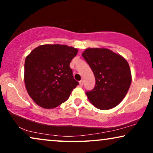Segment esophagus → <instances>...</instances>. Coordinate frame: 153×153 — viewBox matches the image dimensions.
I'll return each instance as SVG.
<instances>
[{
	"instance_id": "34e87169",
	"label": "esophagus",
	"mask_w": 153,
	"mask_h": 153,
	"mask_svg": "<svg viewBox=\"0 0 153 153\" xmlns=\"http://www.w3.org/2000/svg\"><path fill=\"white\" fill-rule=\"evenodd\" d=\"M79 85H80L81 87L83 86V80L79 81Z\"/></svg>"
}]
</instances>
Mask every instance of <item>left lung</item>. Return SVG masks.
I'll list each match as a JSON object with an SVG mask.
<instances>
[{
    "label": "left lung",
    "mask_w": 153,
    "mask_h": 153,
    "mask_svg": "<svg viewBox=\"0 0 153 153\" xmlns=\"http://www.w3.org/2000/svg\"><path fill=\"white\" fill-rule=\"evenodd\" d=\"M82 56L95 77V85L86 91L89 101L101 110L116 106L124 99L131 82L128 62L123 56L104 48H88Z\"/></svg>",
    "instance_id": "left-lung-1"
}]
</instances>
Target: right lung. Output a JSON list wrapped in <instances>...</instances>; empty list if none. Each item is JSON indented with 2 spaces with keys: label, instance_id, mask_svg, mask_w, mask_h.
Listing matches in <instances>:
<instances>
[{
  "label": "right lung",
  "instance_id": "1",
  "mask_svg": "<svg viewBox=\"0 0 153 153\" xmlns=\"http://www.w3.org/2000/svg\"><path fill=\"white\" fill-rule=\"evenodd\" d=\"M77 53L78 49L67 45H44L26 58L25 85L37 105L50 109L68 100L79 85L70 68Z\"/></svg>",
  "mask_w": 153,
  "mask_h": 153
}]
</instances>
